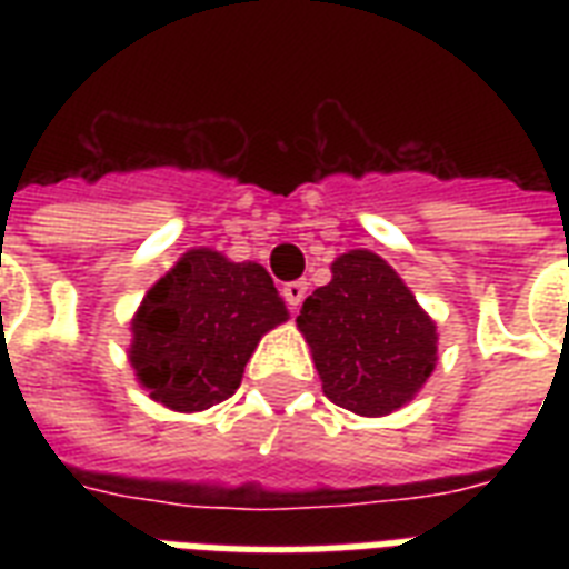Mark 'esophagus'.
<instances>
[{
  "label": "esophagus",
  "instance_id": "1",
  "mask_svg": "<svg viewBox=\"0 0 569 569\" xmlns=\"http://www.w3.org/2000/svg\"><path fill=\"white\" fill-rule=\"evenodd\" d=\"M283 298L289 303V310H301L303 298H307V280H292L283 286Z\"/></svg>",
  "mask_w": 569,
  "mask_h": 569
}]
</instances>
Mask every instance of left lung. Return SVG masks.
Wrapping results in <instances>:
<instances>
[{"instance_id":"1","label":"left lung","mask_w":569,"mask_h":569,"mask_svg":"<svg viewBox=\"0 0 569 569\" xmlns=\"http://www.w3.org/2000/svg\"><path fill=\"white\" fill-rule=\"evenodd\" d=\"M298 328L325 396L351 413H392L437 363L433 321L372 250H351L333 262V280L303 301Z\"/></svg>"}]
</instances>
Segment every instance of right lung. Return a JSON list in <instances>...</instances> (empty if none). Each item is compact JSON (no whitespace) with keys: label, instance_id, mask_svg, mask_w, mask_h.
<instances>
[{"label":"right lung","instance_id":"1","mask_svg":"<svg viewBox=\"0 0 569 569\" xmlns=\"http://www.w3.org/2000/svg\"><path fill=\"white\" fill-rule=\"evenodd\" d=\"M286 321L274 280L257 262L189 250L147 292L129 360L150 398L191 413L230 398L262 333Z\"/></svg>","mask_w":569,"mask_h":569}]
</instances>
